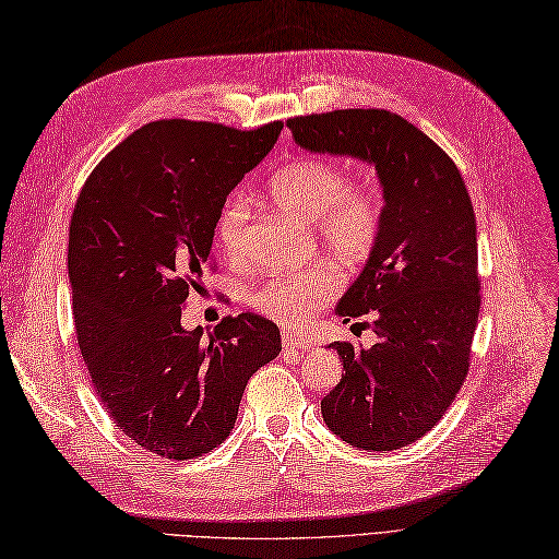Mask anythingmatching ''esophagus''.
I'll return each mask as SVG.
<instances>
[{
  "label": "esophagus",
  "mask_w": 559,
  "mask_h": 559,
  "mask_svg": "<svg viewBox=\"0 0 559 559\" xmlns=\"http://www.w3.org/2000/svg\"><path fill=\"white\" fill-rule=\"evenodd\" d=\"M282 344H284V350H294V353L310 350L308 338H304L301 334H296V332H284L282 334Z\"/></svg>",
  "instance_id": "obj_1"
}]
</instances>
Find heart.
<instances>
[{"label":"heart","mask_w":559,"mask_h":559,"mask_svg":"<svg viewBox=\"0 0 559 559\" xmlns=\"http://www.w3.org/2000/svg\"><path fill=\"white\" fill-rule=\"evenodd\" d=\"M346 180L348 175L338 163L322 156H298L270 177L265 194L284 215L310 223V237L320 249L344 263H360L382 235V197L372 185ZM247 221V201L239 194L229 197L215 223L217 241L229 258L241 255ZM338 289V272L318 263L265 280L251 294V306L282 324L298 326L330 304Z\"/></svg>","instance_id":"b5f03b06"}]
</instances>
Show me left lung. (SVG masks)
<instances>
[{"label":"left lung","instance_id":"left-lung-1","mask_svg":"<svg viewBox=\"0 0 559 559\" xmlns=\"http://www.w3.org/2000/svg\"><path fill=\"white\" fill-rule=\"evenodd\" d=\"M298 146L372 163L384 192L382 235L336 312L377 334L372 348L334 342L342 382L322 399L338 439L396 451L425 437L455 401L479 320L476 221L443 148L384 108L289 118Z\"/></svg>","mask_w":559,"mask_h":559}]
</instances>
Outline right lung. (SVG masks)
Listing matches in <instances>:
<instances>
[{
	"label": "right lung",
	"instance_id": "1",
	"mask_svg": "<svg viewBox=\"0 0 559 559\" xmlns=\"http://www.w3.org/2000/svg\"><path fill=\"white\" fill-rule=\"evenodd\" d=\"M282 128L148 122L75 201L68 277L80 353L108 417L148 453H211L235 429L251 374L280 356L275 322L241 312L203 338L182 326V304L201 287L227 194Z\"/></svg>",
	"mask_w": 559,
	"mask_h": 559
}]
</instances>
